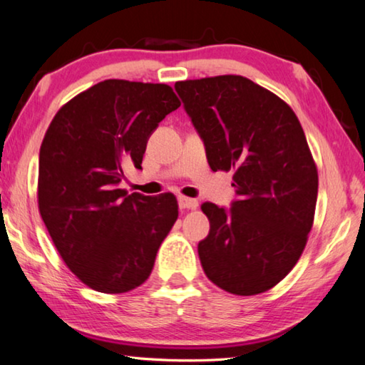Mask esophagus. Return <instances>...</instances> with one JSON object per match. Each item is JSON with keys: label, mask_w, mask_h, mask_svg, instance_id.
Here are the masks:
<instances>
[{"label": "esophagus", "mask_w": 365, "mask_h": 365, "mask_svg": "<svg viewBox=\"0 0 365 365\" xmlns=\"http://www.w3.org/2000/svg\"><path fill=\"white\" fill-rule=\"evenodd\" d=\"M178 206H180V209H195L197 206V201L193 197L178 196Z\"/></svg>", "instance_id": "34e87169"}]
</instances>
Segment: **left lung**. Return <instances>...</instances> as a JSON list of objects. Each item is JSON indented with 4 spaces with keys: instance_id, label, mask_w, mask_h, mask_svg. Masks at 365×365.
Segmentation results:
<instances>
[{
    "instance_id": "1",
    "label": "left lung",
    "mask_w": 365,
    "mask_h": 365,
    "mask_svg": "<svg viewBox=\"0 0 365 365\" xmlns=\"http://www.w3.org/2000/svg\"><path fill=\"white\" fill-rule=\"evenodd\" d=\"M214 172H233L237 201L202 202L205 274L238 296L267 292L299 261L316 214L319 175L294 110L242 76L175 83Z\"/></svg>"
}]
</instances>
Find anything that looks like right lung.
<instances>
[{"label":"right lung","instance_id":"obj_1","mask_svg":"<svg viewBox=\"0 0 365 365\" xmlns=\"http://www.w3.org/2000/svg\"><path fill=\"white\" fill-rule=\"evenodd\" d=\"M180 100L165 83L109 78L61 108L40 148L38 209L67 267L100 293H125L150 277L178 217L172 193L120 188L141 169L148 138Z\"/></svg>","mask_w":365,"mask_h":365}]
</instances>
